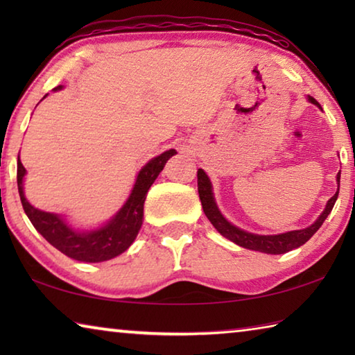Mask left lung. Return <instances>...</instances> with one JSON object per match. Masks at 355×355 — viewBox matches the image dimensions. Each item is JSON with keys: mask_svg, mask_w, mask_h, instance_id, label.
<instances>
[{"mask_svg": "<svg viewBox=\"0 0 355 355\" xmlns=\"http://www.w3.org/2000/svg\"><path fill=\"white\" fill-rule=\"evenodd\" d=\"M309 100L313 105L320 106V103H318L313 97H309ZM336 182H338V189H340V172L338 175H336ZM197 189H199V197L202 202L203 213H205L209 222H211L216 230H218L222 236H225L227 239H230V241H233L235 244L241 245V248L264 252V254H271V255L285 254V252H290L293 249L299 248V245L307 243L309 239L313 236L318 230H320L322 222L326 220L330 211H332L336 197H338V191H336L335 196L329 199L326 209H324L320 218L316 219L315 224L304 228V230H293L288 233H282V235L263 236V235H252V233H248L241 230V228L232 225L230 222H228L224 216L219 213V209L214 203L211 183H209V178L202 169L197 171Z\"/></svg>", "mask_w": 355, "mask_h": 355, "instance_id": "obj_1", "label": "left lung"}]
</instances>
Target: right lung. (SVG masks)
Here are the masks:
<instances>
[{
    "label": "right lung",
    "instance_id": "1",
    "mask_svg": "<svg viewBox=\"0 0 355 355\" xmlns=\"http://www.w3.org/2000/svg\"><path fill=\"white\" fill-rule=\"evenodd\" d=\"M61 89V86L56 87ZM177 152L173 148L156 156L152 161L142 167L139 175H137L136 184L131 196L122 209L116 214V218L111 219L105 227L94 232H75L53 213H45L34 208L31 203L25 199L23 194V177H25V167L19 158L17 163V184H19V194L23 209L31 220L42 236H44L53 248L61 250L64 255H67L78 261L98 263L106 261L117 257L122 252L127 250L131 243L135 241L137 233L142 225L144 216V202L150 186L153 184L156 177L163 171L167 159Z\"/></svg>",
    "mask_w": 355,
    "mask_h": 355
}]
</instances>
